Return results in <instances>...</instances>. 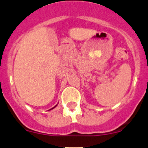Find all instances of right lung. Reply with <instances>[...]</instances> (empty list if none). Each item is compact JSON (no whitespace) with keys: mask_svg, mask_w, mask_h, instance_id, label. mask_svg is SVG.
Instances as JSON below:
<instances>
[{"mask_svg":"<svg viewBox=\"0 0 148 148\" xmlns=\"http://www.w3.org/2000/svg\"><path fill=\"white\" fill-rule=\"evenodd\" d=\"M56 106H57V105H56V106H54V107H53V108H51V109H50V110H52V109H53V108H55V107H56Z\"/></svg>","mask_w":148,"mask_h":148,"instance_id":"right-lung-1","label":"right lung"}]
</instances>
